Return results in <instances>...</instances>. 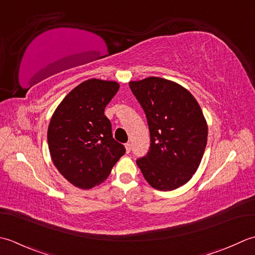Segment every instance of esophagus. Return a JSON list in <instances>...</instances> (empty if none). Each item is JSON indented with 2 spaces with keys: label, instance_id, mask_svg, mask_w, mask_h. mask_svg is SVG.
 Instances as JSON below:
<instances>
[{
  "label": "esophagus",
  "instance_id": "34e87169",
  "mask_svg": "<svg viewBox=\"0 0 255 255\" xmlns=\"http://www.w3.org/2000/svg\"><path fill=\"white\" fill-rule=\"evenodd\" d=\"M126 149H127V153H129V152H131V149H132V145H131V143H126Z\"/></svg>",
  "mask_w": 255,
  "mask_h": 255
}]
</instances>
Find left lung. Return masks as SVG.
Instances as JSON below:
<instances>
[{
	"mask_svg": "<svg viewBox=\"0 0 255 255\" xmlns=\"http://www.w3.org/2000/svg\"><path fill=\"white\" fill-rule=\"evenodd\" d=\"M129 88L150 136L147 154L136 164L154 188H178L193 177L206 148L208 127L198 102L184 87L158 77L131 81Z\"/></svg>",
	"mask_w": 255,
	"mask_h": 255,
	"instance_id": "8db88e82",
	"label": "left lung"
}]
</instances>
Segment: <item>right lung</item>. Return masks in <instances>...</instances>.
Returning a JSON list of instances; mask_svg holds the SVG:
<instances>
[{
	"instance_id": "add662e5",
	"label": "right lung",
	"mask_w": 255,
	"mask_h": 255,
	"mask_svg": "<svg viewBox=\"0 0 255 255\" xmlns=\"http://www.w3.org/2000/svg\"><path fill=\"white\" fill-rule=\"evenodd\" d=\"M119 88L114 81L86 80L65 97L50 120L51 159L59 173L79 188L102 183L126 153L124 145L113 138L111 122L105 116Z\"/></svg>"
}]
</instances>
